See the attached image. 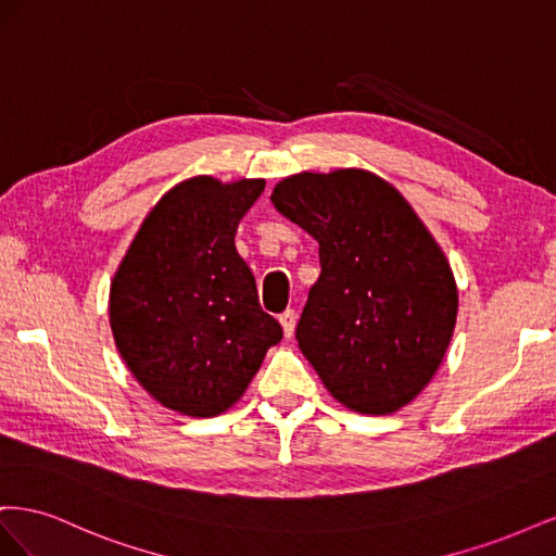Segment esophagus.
Segmentation results:
<instances>
[{
	"label": "esophagus",
	"mask_w": 556,
	"mask_h": 556,
	"mask_svg": "<svg viewBox=\"0 0 556 556\" xmlns=\"http://www.w3.org/2000/svg\"><path fill=\"white\" fill-rule=\"evenodd\" d=\"M280 325H282L285 336H288V339H290V336L294 333V327H296V313L292 308L280 313Z\"/></svg>",
	"instance_id": "esophagus-1"
}]
</instances>
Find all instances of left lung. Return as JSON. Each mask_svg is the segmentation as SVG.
Instances as JSON below:
<instances>
[{"mask_svg":"<svg viewBox=\"0 0 556 556\" xmlns=\"http://www.w3.org/2000/svg\"><path fill=\"white\" fill-rule=\"evenodd\" d=\"M274 206L319 243L296 341L336 401L364 415L410 403L441 366L457 285L439 243L390 182L362 172L296 174Z\"/></svg>","mask_w":556,"mask_h":556,"instance_id":"8db88e82","label":"left lung"}]
</instances>
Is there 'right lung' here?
I'll return each mask as SVG.
<instances>
[{"mask_svg": "<svg viewBox=\"0 0 556 556\" xmlns=\"http://www.w3.org/2000/svg\"><path fill=\"white\" fill-rule=\"evenodd\" d=\"M262 192V178L176 185L148 213L111 282L115 345L143 390L176 413H225L282 339L233 245Z\"/></svg>", "mask_w": 556, "mask_h": 556, "instance_id": "1", "label": "right lung"}]
</instances>
